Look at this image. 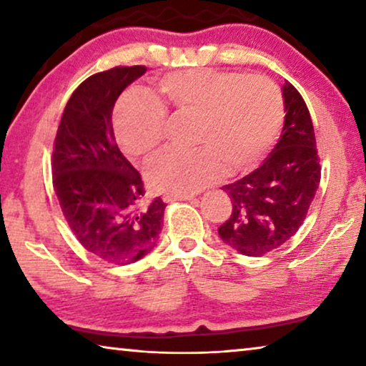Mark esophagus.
<instances>
[{"mask_svg": "<svg viewBox=\"0 0 366 366\" xmlns=\"http://www.w3.org/2000/svg\"><path fill=\"white\" fill-rule=\"evenodd\" d=\"M163 200L166 203L176 202V200H194V195H172V194H168V195L163 197Z\"/></svg>", "mask_w": 366, "mask_h": 366, "instance_id": "obj_1", "label": "esophagus"}]
</instances>
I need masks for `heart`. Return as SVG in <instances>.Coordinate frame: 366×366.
I'll return each mask as SVG.
<instances>
[{"label":"heart","mask_w":366,"mask_h":366,"mask_svg":"<svg viewBox=\"0 0 366 366\" xmlns=\"http://www.w3.org/2000/svg\"><path fill=\"white\" fill-rule=\"evenodd\" d=\"M168 102L198 113L197 148H163L147 159L145 176L154 190L172 195L195 194L229 169L255 166L280 137L284 107L280 90L263 77L213 69L168 74L159 84ZM166 111L144 90L124 94L114 109V127L122 150L139 157L163 137Z\"/></svg>","instance_id":"heart-1"}]
</instances>
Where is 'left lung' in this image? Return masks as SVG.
<instances>
[{
	"label": "left lung",
	"instance_id": "left-lung-1",
	"mask_svg": "<svg viewBox=\"0 0 366 366\" xmlns=\"http://www.w3.org/2000/svg\"><path fill=\"white\" fill-rule=\"evenodd\" d=\"M281 139L259 168L222 185L232 213L218 227L222 242L247 257L281 247L299 231L317 194L321 169L308 108L292 84L282 85Z\"/></svg>",
	"mask_w": 366,
	"mask_h": 366
}]
</instances>
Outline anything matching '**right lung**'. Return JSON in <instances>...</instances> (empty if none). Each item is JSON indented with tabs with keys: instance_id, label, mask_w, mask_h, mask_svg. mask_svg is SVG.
I'll list each match as a JSON object with an SVG mask.
<instances>
[{
	"instance_id": "1",
	"label": "right lung",
	"mask_w": 366,
	"mask_h": 366,
	"mask_svg": "<svg viewBox=\"0 0 366 366\" xmlns=\"http://www.w3.org/2000/svg\"><path fill=\"white\" fill-rule=\"evenodd\" d=\"M147 67H113L84 80L67 102L53 152V187L71 231L104 262L131 264L158 244L166 203L147 202L139 171L116 144L113 108Z\"/></svg>"
}]
</instances>
